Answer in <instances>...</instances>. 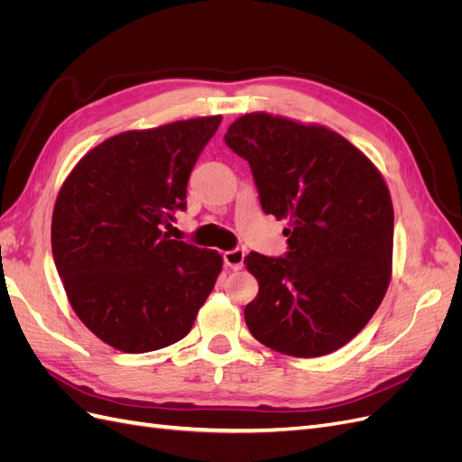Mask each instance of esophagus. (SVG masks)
I'll use <instances>...</instances> for the list:
<instances>
[{
	"mask_svg": "<svg viewBox=\"0 0 462 462\" xmlns=\"http://www.w3.org/2000/svg\"><path fill=\"white\" fill-rule=\"evenodd\" d=\"M223 260H226V263L231 270H241L243 262H245V250H241V248L227 250V253L223 254Z\"/></svg>",
	"mask_w": 462,
	"mask_h": 462,
	"instance_id": "34e87169",
	"label": "esophagus"
}]
</instances>
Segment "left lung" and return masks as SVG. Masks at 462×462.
<instances>
[{
	"label": "left lung",
	"instance_id": "left-lung-1",
	"mask_svg": "<svg viewBox=\"0 0 462 462\" xmlns=\"http://www.w3.org/2000/svg\"><path fill=\"white\" fill-rule=\"evenodd\" d=\"M265 214L289 219L287 254L250 253L258 295L245 319L262 345L297 358L337 351L362 331L391 282L393 204L382 173L324 125L263 111L229 125Z\"/></svg>",
	"mask_w": 462,
	"mask_h": 462
}]
</instances>
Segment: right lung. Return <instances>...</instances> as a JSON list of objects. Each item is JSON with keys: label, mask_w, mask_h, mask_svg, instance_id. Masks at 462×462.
<instances>
[{"label": "right lung", "mask_w": 462, "mask_h": 462, "mask_svg": "<svg viewBox=\"0 0 462 462\" xmlns=\"http://www.w3.org/2000/svg\"><path fill=\"white\" fill-rule=\"evenodd\" d=\"M221 116L107 138L60 189L51 253L67 299L97 339L123 353L180 341L212 292L217 250L162 231L187 208V183Z\"/></svg>", "instance_id": "obj_1"}]
</instances>
